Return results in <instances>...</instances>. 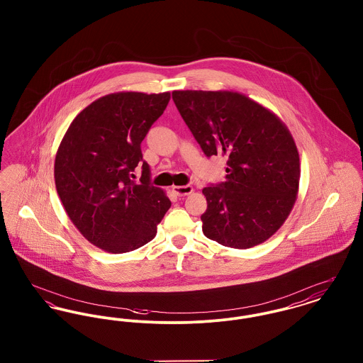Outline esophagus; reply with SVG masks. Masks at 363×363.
<instances>
[{"label":"esophagus","instance_id":"obj_1","mask_svg":"<svg viewBox=\"0 0 363 363\" xmlns=\"http://www.w3.org/2000/svg\"><path fill=\"white\" fill-rule=\"evenodd\" d=\"M172 192L178 196H188L193 193V188L191 185H182V186H172Z\"/></svg>","mask_w":363,"mask_h":363}]
</instances>
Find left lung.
I'll return each mask as SVG.
<instances>
[{"mask_svg":"<svg viewBox=\"0 0 363 363\" xmlns=\"http://www.w3.org/2000/svg\"><path fill=\"white\" fill-rule=\"evenodd\" d=\"M172 100L206 156L226 157V181L203 189V233L247 250L282 226L296 201L298 148L285 123L245 94L174 90Z\"/></svg>","mask_w":363,"mask_h":363,"instance_id":"obj_1","label":"left lung"}]
</instances>
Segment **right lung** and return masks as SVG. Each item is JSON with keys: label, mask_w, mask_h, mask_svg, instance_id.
Here are the masks:
<instances>
[{"label": "right lung", "mask_w": 363, "mask_h": 363, "mask_svg": "<svg viewBox=\"0 0 363 363\" xmlns=\"http://www.w3.org/2000/svg\"><path fill=\"white\" fill-rule=\"evenodd\" d=\"M169 101V91L111 93L81 111L60 143L55 182L65 213L87 241L107 252H130L150 242L171 207L166 192L150 185L141 152ZM141 162L135 184L132 171Z\"/></svg>", "instance_id": "obj_1"}]
</instances>
